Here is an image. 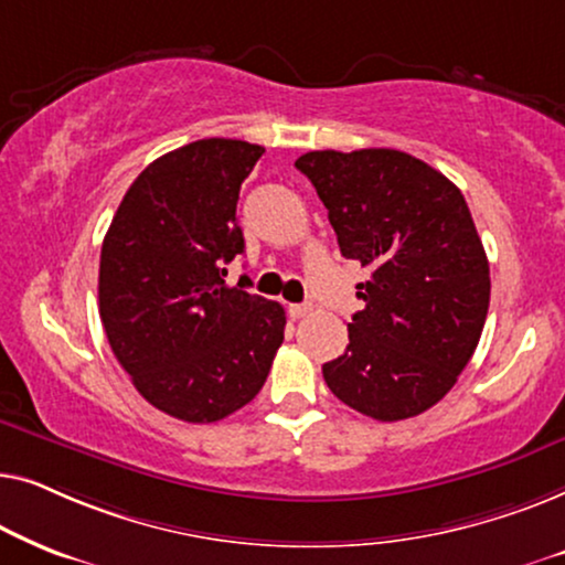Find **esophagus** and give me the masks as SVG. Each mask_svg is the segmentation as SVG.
Wrapping results in <instances>:
<instances>
[{"label": "esophagus", "mask_w": 565, "mask_h": 565, "mask_svg": "<svg viewBox=\"0 0 565 565\" xmlns=\"http://www.w3.org/2000/svg\"><path fill=\"white\" fill-rule=\"evenodd\" d=\"M288 311H290L292 319H306V316L313 311V306L311 303H292Z\"/></svg>", "instance_id": "esophagus-1"}]
</instances>
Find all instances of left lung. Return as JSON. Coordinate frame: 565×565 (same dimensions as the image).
I'll list each match as a JSON object with an SVG mask.
<instances>
[{"mask_svg": "<svg viewBox=\"0 0 565 565\" xmlns=\"http://www.w3.org/2000/svg\"><path fill=\"white\" fill-rule=\"evenodd\" d=\"M327 205L339 249L370 269L344 354L323 365L339 401L398 422L445 398L489 313V259L462 192L396 149L308 151L296 161Z\"/></svg>", "mask_w": 565, "mask_h": 565, "instance_id": "1", "label": "left lung"}]
</instances>
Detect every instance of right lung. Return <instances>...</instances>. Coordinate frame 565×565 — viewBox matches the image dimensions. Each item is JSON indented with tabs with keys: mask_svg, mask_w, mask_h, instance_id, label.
Wrapping results in <instances>:
<instances>
[{
	"mask_svg": "<svg viewBox=\"0 0 565 565\" xmlns=\"http://www.w3.org/2000/svg\"><path fill=\"white\" fill-rule=\"evenodd\" d=\"M265 149L203 138L151 161L107 228L99 319L136 391L174 419L211 424L262 391L285 337L280 303L228 285L244 254L242 182Z\"/></svg>",
	"mask_w": 565,
	"mask_h": 565,
	"instance_id": "obj_1",
	"label": "right lung"
}]
</instances>
